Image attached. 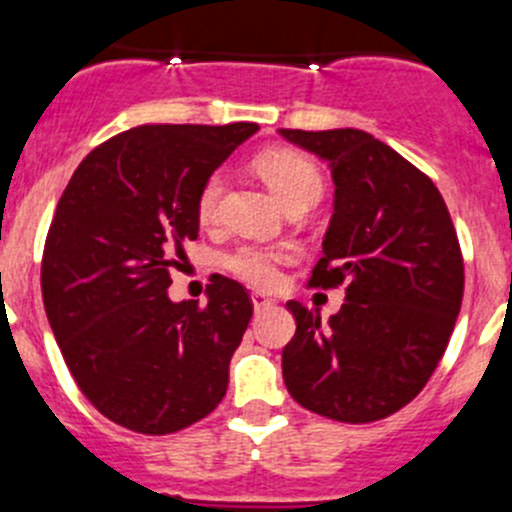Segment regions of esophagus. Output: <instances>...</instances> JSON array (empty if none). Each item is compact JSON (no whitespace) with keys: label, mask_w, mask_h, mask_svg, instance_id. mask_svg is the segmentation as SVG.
Returning <instances> with one entry per match:
<instances>
[{"label":"esophagus","mask_w":512,"mask_h":512,"mask_svg":"<svg viewBox=\"0 0 512 512\" xmlns=\"http://www.w3.org/2000/svg\"><path fill=\"white\" fill-rule=\"evenodd\" d=\"M272 305H275V302H272L267 295H262V292H252V307H255V312L270 310Z\"/></svg>","instance_id":"obj_1"}]
</instances>
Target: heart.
Instances as JSON below:
<instances>
[{"instance_id":"1","label":"heart","mask_w":512,"mask_h":512,"mask_svg":"<svg viewBox=\"0 0 512 512\" xmlns=\"http://www.w3.org/2000/svg\"><path fill=\"white\" fill-rule=\"evenodd\" d=\"M255 170L285 207L300 205V202L315 205L317 197L322 195V175L315 162L287 147L262 152L255 160ZM222 190H225L222 175H212L202 185L197 195V220L202 225H212L217 220ZM282 260H285L282 252L265 250V247H240L227 257V267L250 285L270 287L277 282V265Z\"/></svg>"}]
</instances>
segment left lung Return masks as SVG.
<instances>
[{
    "mask_svg": "<svg viewBox=\"0 0 512 512\" xmlns=\"http://www.w3.org/2000/svg\"><path fill=\"white\" fill-rule=\"evenodd\" d=\"M327 162L332 217L312 285H345L320 312L290 300L287 393L340 423H372L410 403L438 367L463 302V257L438 187L362 130H277Z\"/></svg>",
    "mask_w": 512,
    "mask_h": 512,
    "instance_id": "left-lung-1",
    "label": "left lung"
}]
</instances>
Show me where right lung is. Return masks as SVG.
I'll return each instance as SVG.
<instances>
[{"mask_svg":"<svg viewBox=\"0 0 512 512\" xmlns=\"http://www.w3.org/2000/svg\"><path fill=\"white\" fill-rule=\"evenodd\" d=\"M260 130L252 122L145 124L89 152L59 197L42 260L47 320L69 372L112 423L167 435L225 398L252 317L215 275L207 305L172 302L170 267L197 240V195Z\"/></svg>","mask_w":512,"mask_h":512,"instance_id":"right-lung-1","label":"right lung"}]
</instances>
